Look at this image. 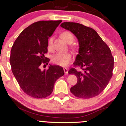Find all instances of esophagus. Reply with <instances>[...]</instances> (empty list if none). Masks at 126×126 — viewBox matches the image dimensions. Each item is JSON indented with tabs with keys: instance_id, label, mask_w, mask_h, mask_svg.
Segmentation results:
<instances>
[{
	"instance_id": "1",
	"label": "esophagus",
	"mask_w": 126,
	"mask_h": 126,
	"mask_svg": "<svg viewBox=\"0 0 126 126\" xmlns=\"http://www.w3.org/2000/svg\"><path fill=\"white\" fill-rule=\"evenodd\" d=\"M63 71H64V73H65V75H67V74H68V68H66V67H64V68H63Z\"/></svg>"
}]
</instances>
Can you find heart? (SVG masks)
<instances>
[{"label":"heart","instance_id":"heart-1","mask_svg":"<svg viewBox=\"0 0 126 126\" xmlns=\"http://www.w3.org/2000/svg\"><path fill=\"white\" fill-rule=\"evenodd\" d=\"M61 37L67 42L68 44H71L75 41V37L72 33L69 32H64L61 33ZM53 45V38L49 39L48 41V48L49 49L51 48ZM72 59V55L69 53H63L60 52L55 54L52 57L53 63L58 65L62 66V67H65L69 64Z\"/></svg>","mask_w":126,"mask_h":126}]
</instances>
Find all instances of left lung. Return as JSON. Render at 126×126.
Returning <instances> with one entry per match:
<instances>
[{"mask_svg": "<svg viewBox=\"0 0 126 126\" xmlns=\"http://www.w3.org/2000/svg\"><path fill=\"white\" fill-rule=\"evenodd\" d=\"M61 27L69 30L77 37L79 54L73 64L82 71L72 68L68 74L76 75V84L70 92L83 99L95 97L104 90L113 75L114 59L111 50L93 28L75 22H63Z\"/></svg>", "mask_w": 126, "mask_h": 126, "instance_id": "8db88e82", "label": "left lung"}]
</instances>
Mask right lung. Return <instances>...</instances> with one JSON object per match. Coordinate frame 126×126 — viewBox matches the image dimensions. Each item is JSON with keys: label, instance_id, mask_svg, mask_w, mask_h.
I'll list each match as a JSON object with an SVG mask.
<instances>
[{"label": "right lung", "instance_id": "obj_1", "mask_svg": "<svg viewBox=\"0 0 126 126\" xmlns=\"http://www.w3.org/2000/svg\"><path fill=\"white\" fill-rule=\"evenodd\" d=\"M62 20H42L24 29L16 39L10 58L11 70L25 93L35 98L51 94L54 83L64 75L63 67L49 64L48 69L41 71L42 63L50 59L44 54L48 51V40Z\"/></svg>", "mask_w": 126, "mask_h": 126}]
</instances>
